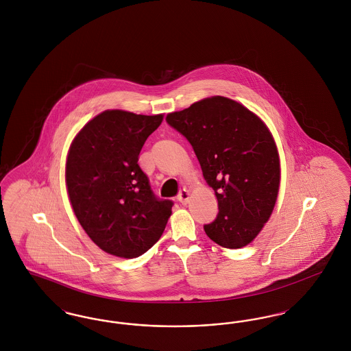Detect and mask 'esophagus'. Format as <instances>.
<instances>
[{
    "instance_id": "1",
    "label": "esophagus",
    "mask_w": 351,
    "mask_h": 351,
    "mask_svg": "<svg viewBox=\"0 0 351 351\" xmlns=\"http://www.w3.org/2000/svg\"><path fill=\"white\" fill-rule=\"evenodd\" d=\"M189 199H191V193H189V191H186V189H183V191L179 193V196H178V200H179V202H182L183 205H186Z\"/></svg>"
}]
</instances>
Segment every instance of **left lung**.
I'll return each instance as SVG.
<instances>
[{
	"label": "left lung",
	"instance_id": "left-lung-1",
	"mask_svg": "<svg viewBox=\"0 0 351 351\" xmlns=\"http://www.w3.org/2000/svg\"><path fill=\"white\" fill-rule=\"evenodd\" d=\"M166 119L192 145L217 197V218L204 226L205 233L226 249L247 246L271 217L280 186L279 151L267 125L223 96L202 99Z\"/></svg>",
	"mask_w": 351,
	"mask_h": 351
}]
</instances>
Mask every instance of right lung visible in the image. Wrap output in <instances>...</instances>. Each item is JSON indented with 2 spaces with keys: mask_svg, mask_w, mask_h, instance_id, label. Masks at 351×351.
<instances>
[{
  "mask_svg": "<svg viewBox=\"0 0 351 351\" xmlns=\"http://www.w3.org/2000/svg\"><path fill=\"white\" fill-rule=\"evenodd\" d=\"M163 114L104 110L73 138L66 186L73 213L101 250L132 259L151 249L172 215V201L158 200L138 165L146 139Z\"/></svg>",
  "mask_w": 351,
  "mask_h": 351,
  "instance_id": "right-lung-1",
  "label": "right lung"
}]
</instances>
